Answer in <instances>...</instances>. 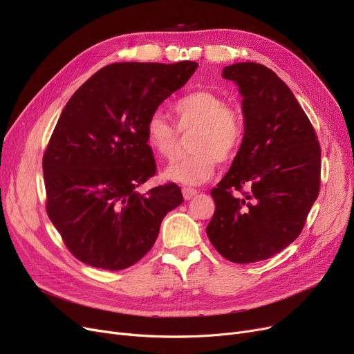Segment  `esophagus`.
<instances>
[{"mask_svg": "<svg viewBox=\"0 0 354 354\" xmlns=\"http://www.w3.org/2000/svg\"><path fill=\"white\" fill-rule=\"evenodd\" d=\"M182 194H183V198L188 201V199L194 198V196L198 194V191H196V189H194V188H188V187H185V188H182Z\"/></svg>", "mask_w": 354, "mask_h": 354, "instance_id": "34e87169", "label": "esophagus"}]
</instances>
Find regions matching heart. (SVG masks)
I'll use <instances>...</instances> for the list:
<instances>
[{
    "mask_svg": "<svg viewBox=\"0 0 354 354\" xmlns=\"http://www.w3.org/2000/svg\"><path fill=\"white\" fill-rule=\"evenodd\" d=\"M176 126L160 110L149 115L145 139L151 151L169 160L179 147V132L188 133L192 153L167 166L163 178L185 185H201L209 180L218 163L236 158L244 145L247 122L244 111L227 106L225 99L211 90H198L185 95L174 104Z\"/></svg>",
    "mask_w": 354,
    "mask_h": 354,
    "instance_id": "1",
    "label": "heart"
}]
</instances>
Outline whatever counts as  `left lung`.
Wrapping results in <instances>:
<instances>
[{
  "mask_svg": "<svg viewBox=\"0 0 354 354\" xmlns=\"http://www.w3.org/2000/svg\"><path fill=\"white\" fill-rule=\"evenodd\" d=\"M243 95L247 133L230 171L211 191L207 235L236 264L274 257L299 236L320 192L322 149L290 87L268 67L222 70Z\"/></svg>",
  "mask_w": 354,
  "mask_h": 354,
  "instance_id": "1",
  "label": "left lung"
}]
</instances>
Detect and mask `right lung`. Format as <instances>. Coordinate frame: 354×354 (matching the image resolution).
Listing matches in <instances>:
<instances>
[{"label": "right lung", "mask_w": 354, "mask_h": 354, "mask_svg": "<svg viewBox=\"0 0 354 354\" xmlns=\"http://www.w3.org/2000/svg\"><path fill=\"white\" fill-rule=\"evenodd\" d=\"M113 63L74 93L43 156L46 209L79 261L109 271L136 264L155 244L165 215L183 202L176 183L136 189L156 174L145 124L196 70Z\"/></svg>", "instance_id": "obj_1"}]
</instances>
